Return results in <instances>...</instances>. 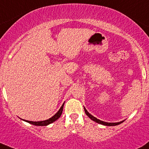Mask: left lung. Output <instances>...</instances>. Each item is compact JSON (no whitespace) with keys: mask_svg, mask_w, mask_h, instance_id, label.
<instances>
[{"mask_svg":"<svg viewBox=\"0 0 149 149\" xmlns=\"http://www.w3.org/2000/svg\"><path fill=\"white\" fill-rule=\"evenodd\" d=\"M84 111H85V113L86 115H88V117H89L90 118H91L92 120L95 121V122L98 123V124H102V125H104V126H117V125H119V124H122V123L124 122V121H122V122H117V123H108V122H103V121H101L100 119H97L96 117H95L94 116H93V115H91L87 111V110L86 109L85 107H84Z\"/></svg>","mask_w":149,"mask_h":149,"instance_id":"8db88e82","label":"left lung"}]
</instances>
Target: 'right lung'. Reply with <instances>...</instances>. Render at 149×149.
Returning a JSON list of instances; mask_svg holds the SVG:
<instances>
[{
    "mask_svg": "<svg viewBox=\"0 0 149 149\" xmlns=\"http://www.w3.org/2000/svg\"><path fill=\"white\" fill-rule=\"evenodd\" d=\"M63 105L64 103L63 104V105L61 106V107L60 108V109L58 110V111L56 113L54 116H52L51 118H49L47 120H44V121H41V122H32V121H28V120H25V119H22V120L25 121V122L30 123V124H32V125H35V126H47L49 124H52L54 122H55L56 120L59 118L61 115L62 112H63Z\"/></svg>",
    "mask_w": 149,
    "mask_h": 149,
    "instance_id": "right-lung-1",
    "label": "right lung"
}]
</instances>
